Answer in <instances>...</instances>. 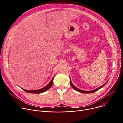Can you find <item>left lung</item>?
<instances>
[{
	"label": "left lung",
	"mask_w": 123,
	"mask_h": 123,
	"mask_svg": "<svg viewBox=\"0 0 123 123\" xmlns=\"http://www.w3.org/2000/svg\"><path fill=\"white\" fill-rule=\"evenodd\" d=\"M108 82V81L106 82V83H105L104 84H103L102 86H100V87H99L98 88H97V89H95V90H92V91H82V90H80V89H78L77 87H76V86H75L74 85H73V84L72 83V81H71V78H70V84H71V85L72 86V87L73 88L74 90H75V91H77V92H81V93H93V92H96V91H97L98 90H99V89H100L101 88H102V87H103L105 85H106V84H107V83Z\"/></svg>",
	"instance_id": "left-lung-1"
}]
</instances>
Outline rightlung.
Here are the masks:
<instances>
[{
  "label": "right lung",
  "instance_id": "obj_1",
  "mask_svg": "<svg viewBox=\"0 0 123 123\" xmlns=\"http://www.w3.org/2000/svg\"><path fill=\"white\" fill-rule=\"evenodd\" d=\"M54 77L52 78V79L51 80V81H50V82L45 87H43V88L41 89H39V90H26L25 89H23L22 88H21L22 89H23L25 92H26L28 93H40L42 92H46V91H47L48 90H49V88H50V87L52 86V83H53V80H54Z\"/></svg>",
  "mask_w": 123,
  "mask_h": 123
}]
</instances>
